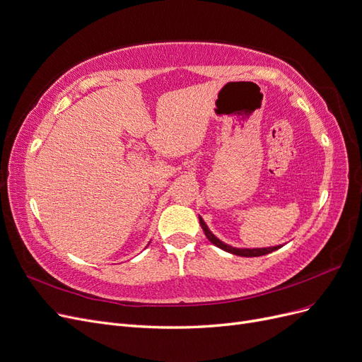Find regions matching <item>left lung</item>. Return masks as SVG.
<instances>
[{
  "label": "left lung",
  "mask_w": 362,
  "mask_h": 362,
  "mask_svg": "<svg viewBox=\"0 0 362 362\" xmlns=\"http://www.w3.org/2000/svg\"><path fill=\"white\" fill-rule=\"evenodd\" d=\"M198 219H199V225H202V228H203V231H204L206 237L210 240V242H211L213 245H215V246H218L219 249H222V250H225V252H230V253H233V255H237V257H246V258L262 257V255H267V253H272V252H274V250H277V249L282 247V245H279V246H272V247H253V249H249V247H234V246H230V245L223 243L222 240H219L215 234H213V233L209 230V226L206 225V222L203 221V218H202V216H198Z\"/></svg>",
  "instance_id": "1"
}]
</instances>
